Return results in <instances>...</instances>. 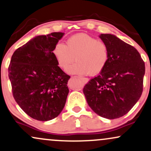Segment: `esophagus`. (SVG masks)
<instances>
[{
    "label": "esophagus",
    "instance_id": "1",
    "mask_svg": "<svg viewBox=\"0 0 151 151\" xmlns=\"http://www.w3.org/2000/svg\"><path fill=\"white\" fill-rule=\"evenodd\" d=\"M81 81H83V83H87L88 82V81H89L88 78H81Z\"/></svg>",
    "mask_w": 151,
    "mask_h": 151
}]
</instances>
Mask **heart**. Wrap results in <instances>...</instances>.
Returning <instances> with one entry per match:
<instances>
[{
	"label": "heart",
	"instance_id": "b5f03b06",
	"mask_svg": "<svg viewBox=\"0 0 151 151\" xmlns=\"http://www.w3.org/2000/svg\"><path fill=\"white\" fill-rule=\"evenodd\" d=\"M52 54L58 66L65 70L73 61L76 63L68 68L70 73L95 76L102 71L109 59V49L103 41L84 33L70 37L65 45L58 42L54 46Z\"/></svg>",
	"mask_w": 151,
	"mask_h": 151
}]
</instances>
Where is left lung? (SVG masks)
<instances>
[{
  "mask_svg": "<svg viewBox=\"0 0 151 151\" xmlns=\"http://www.w3.org/2000/svg\"><path fill=\"white\" fill-rule=\"evenodd\" d=\"M109 59L100 74L83 88L87 102L102 117H122L135 105L143 92L145 63L134 47L110 34H102Z\"/></svg>",
  "mask_w": 151,
  "mask_h": 151,
  "instance_id": "1",
  "label": "left lung"
}]
</instances>
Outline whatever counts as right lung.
<instances>
[{"label": "right lung", "instance_id": "obj_1", "mask_svg": "<svg viewBox=\"0 0 151 151\" xmlns=\"http://www.w3.org/2000/svg\"><path fill=\"white\" fill-rule=\"evenodd\" d=\"M64 34L40 35L16 49L8 67L14 99L30 117L46 122L64 107L70 76L58 66L54 46Z\"/></svg>", "mask_w": 151, "mask_h": 151}]
</instances>
